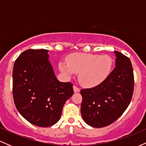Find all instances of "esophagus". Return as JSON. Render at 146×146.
Here are the masks:
<instances>
[{"label":"esophagus","instance_id":"esophagus-1","mask_svg":"<svg viewBox=\"0 0 146 146\" xmlns=\"http://www.w3.org/2000/svg\"><path fill=\"white\" fill-rule=\"evenodd\" d=\"M73 90H74L75 93H78V92L80 91V89L78 86H76L75 85H74V86H73Z\"/></svg>","mask_w":146,"mask_h":146}]
</instances>
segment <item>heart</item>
<instances>
[{
    "label": "heart",
    "mask_w": 146,
    "mask_h": 146,
    "mask_svg": "<svg viewBox=\"0 0 146 146\" xmlns=\"http://www.w3.org/2000/svg\"><path fill=\"white\" fill-rule=\"evenodd\" d=\"M66 64L60 62L59 68L70 77L79 73V80L83 86L93 87L108 78L113 66V60L106 55L75 53L66 58Z\"/></svg>",
    "instance_id": "b5f03b06"
}]
</instances>
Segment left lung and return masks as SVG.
Returning a JSON list of instances; mask_svg holds the SVG:
<instances>
[{"mask_svg":"<svg viewBox=\"0 0 146 146\" xmlns=\"http://www.w3.org/2000/svg\"><path fill=\"white\" fill-rule=\"evenodd\" d=\"M115 68L103 82L80 91L81 114L88 125L102 128L111 124L124 113L134 91V74L128 57L119 51Z\"/></svg>","mask_w":146,"mask_h":146,"instance_id":"1","label":"left lung"}]
</instances>
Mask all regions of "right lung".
Segmentation results:
<instances>
[{
    "instance_id": "right-lung-1",
    "label": "right lung",
    "mask_w": 146,
    "mask_h": 146,
    "mask_svg": "<svg viewBox=\"0 0 146 146\" xmlns=\"http://www.w3.org/2000/svg\"><path fill=\"white\" fill-rule=\"evenodd\" d=\"M48 50L21 53L13 68V98L18 111L29 123L48 127L59 121L63 106L73 94V84L57 80Z\"/></svg>"
}]
</instances>
